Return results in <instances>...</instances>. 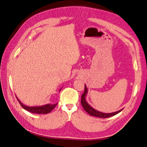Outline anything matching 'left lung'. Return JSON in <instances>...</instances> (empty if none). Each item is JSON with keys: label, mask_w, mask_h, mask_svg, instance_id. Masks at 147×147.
I'll return each instance as SVG.
<instances>
[{"label": "left lung", "mask_w": 147, "mask_h": 147, "mask_svg": "<svg viewBox=\"0 0 147 147\" xmlns=\"http://www.w3.org/2000/svg\"><path fill=\"white\" fill-rule=\"evenodd\" d=\"M88 89L86 87V86L85 84V89H84V92L83 94L82 95V97H81V104H82V107L84 109L86 113H88L90 115L93 116H95V117H98L100 118H109L111 117V116H115L116 115H117L119 113H120L121 111L123 110L121 109V110L116 111V112H114V113H102V112H100L99 111H97L96 109H95L94 108H93L92 106H90L88 103L86 101V95L88 94Z\"/></svg>", "instance_id": "obj_1"}]
</instances>
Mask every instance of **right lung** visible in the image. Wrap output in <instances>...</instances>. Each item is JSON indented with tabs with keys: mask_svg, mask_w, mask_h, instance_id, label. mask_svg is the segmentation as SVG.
I'll return each mask as SVG.
<instances>
[{
	"mask_svg": "<svg viewBox=\"0 0 147 147\" xmlns=\"http://www.w3.org/2000/svg\"><path fill=\"white\" fill-rule=\"evenodd\" d=\"M61 90H59V92L61 91ZM16 98H17L18 102H19L20 104L21 105V106H22L25 110H26L27 111L30 112V113H34V114H48L49 113H50V112L52 111L53 109L55 108V106L57 105V103L55 104L48 103V104L44 105H42V106L30 107V106L25 105L22 103L20 100L18 98V97H16Z\"/></svg>",
	"mask_w": 147,
	"mask_h": 147,
	"instance_id": "add662e5",
	"label": "right lung"
}]
</instances>
